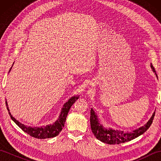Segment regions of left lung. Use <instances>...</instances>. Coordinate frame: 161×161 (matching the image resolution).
<instances>
[{
    "label": "left lung",
    "instance_id": "obj_1",
    "mask_svg": "<svg viewBox=\"0 0 161 161\" xmlns=\"http://www.w3.org/2000/svg\"><path fill=\"white\" fill-rule=\"evenodd\" d=\"M150 66L152 68V71L156 74V77L158 78V76L156 73V70L152 64L150 65ZM154 115L155 112H153L152 117L150 118L148 122L144 126H142L138 129L133 130L131 131H124L117 129L115 130L112 128H105L101 124L100 119L98 118V116L95 114L93 109L91 108L90 117L91 127L94 136L97 139L100 140V141L109 145H118L120 144V143H124L131 141V140L143 134L151 126Z\"/></svg>",
    "mask_w": 161,
    "mask_h": 161
}]
</instances>
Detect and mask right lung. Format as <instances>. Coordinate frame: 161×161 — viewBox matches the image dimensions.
<instances>
[{"instance_id": "add662e5", "label": "right lung", "mask_w": 161, "mask_h": 161, "mask_svg": "<svg viewBox=\"0 0 161 161\" xmlns=\"http://www.w3.org/2000/svg\"><path fill=\"white\" fill-rule=\"evenodd\" d=\"M12 66L9 69V73L10 72V70H11ZM79 97H79V95H75V96L72 97L68 100V102H66V103L64 104L62 108H61L59 118H58L53 125H47L46 126H35V127H32V126H28L27 125H23L22 123L19 122L17 119H16V118H14L12 115L11 113L9 112V109L8 107V102H7V100L5 101V103H6L7 108H8V110L9 111L10 118H11L12 120L24 132L27 133L28 134L32 136L34 138H36L38 139H46V138H54L55 137V136L59 135V133L61 131V130H62L63 127L64 126V124H65V122H66L68 111H69L72 105L75 103V101L78 100Z\"/></svg>"}]
</instances>
